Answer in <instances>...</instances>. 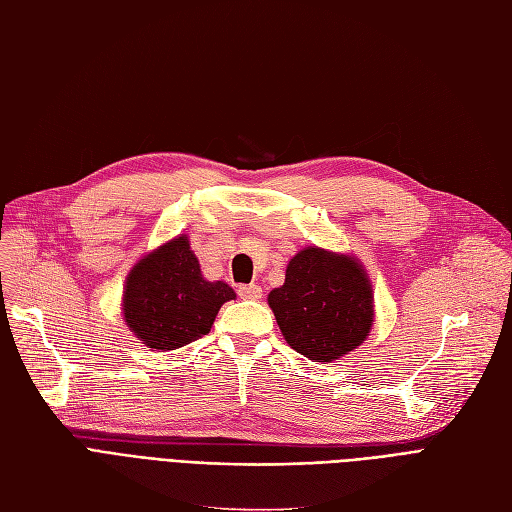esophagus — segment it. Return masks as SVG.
<instances>
[{
    "mask_svg": "<svg viewBox=\"0 0 512 512\" xmlns=\"http://www.w3.org/2000/svg\"><path fill=\"white\" fill-rule=\"evenodd\" d=\"M238 293H240V298H244V300H259L263 291H261L259 285H240Z\"/></svg>",
    "mask_w": 512,
    "mask_h": 512,
    "instance_id": "obj_1",
    "label": "esophagus"
}]
</instances>
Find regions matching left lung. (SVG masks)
Segmentation results:
<instances>
[{"label":"left lung","mask_w":512,"mask_h":512,"mask_svg":"<svg viewBox=\"0 0 512 512\" xmlns=\"http://www.w3.org/2000/svg\"><path fill=\"white\" fill-rule=\"evenodd\" d=\"M268 304L291 349L325 364L355 351L374 325V291L364 263L321 246L291 257L285 283L270 291Z\"/></svg>","instance_id":"8db88e82"}]
</instances>
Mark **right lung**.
Returning <instances> with one entry per match:
<instances>
[{
    "mask_svg": "<svg viewBox=\"0 0 512 512\" xmlns=\"http://www.w3.org/2000/svg\"><path fill=\"white\" fill-rule=\"evenodd\" d=\"M229 300H236L234 289L223 280H206L189 236L178 234L129 270L121 310L129 332L163 353L206 336Z\"/></svg>",
    "mask_w": 512,
    "mask_h": 512,
    "instance_id": "add662e5",
    "label": "right lung"
}]
</instances>
